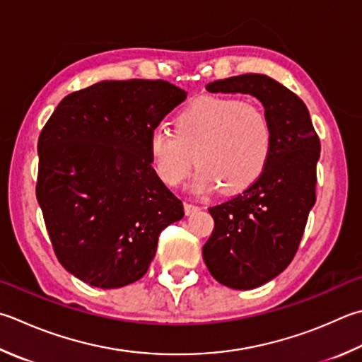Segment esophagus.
Masks as SVG:
<instances>
[{"label": "esophagus", "mask_w": 362, "mask_h": 362, "mask_svg": "<svg viewBox=\"0 0 362 362\" xmlns=\"http://www.w3.org/2000/svg\"><path fill=\"white\" fill-rule=\"evenodd\" d=\"M197 211H200V206H197V204H192V203H184V213H186V216H190L197 213Z\"/></svg>", "instance_id": "obj_1"}]
</instances>
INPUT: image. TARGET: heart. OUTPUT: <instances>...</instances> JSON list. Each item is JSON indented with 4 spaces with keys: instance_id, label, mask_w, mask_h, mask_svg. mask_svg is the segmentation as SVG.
<instances>
[{
    "instance_id": "heart-1",
    "label": "heart",
    "mask_w": 362,
    "mask_h": 362,
    "mask_svg": "<svg viewBox=\"0 0 362 362\" xmlns=\"http://www.w3.org/2000/svg\"><path fill=\"white\" fill-rule=\"evenodd\" d=\"M272 129L255 104L236 98H200L178 113L173 131L156 126L149 134V158L159 178L180 186L197 160V190L221 186L235 194L252 186L268 165Z\"/></svg>"
}]
</instances>
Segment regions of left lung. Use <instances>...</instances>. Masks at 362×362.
<instances>
[{
  "mask_svg": "<svg viewBox=\"0 0 362 362\" xmlns=\"http://www.w3.org/2000/svg\"><path fill=\"white\" fill-rule=\"evenodd\" d=\"M209 93L257 98L272 129L268 165L252 186L209 208L214 230L203 260L217 282L250 290L269 282L291 263L315 203L320 139L304 102L268 75L216 80Z\"/></svg>",
  "mask_w": 362,
  "mask_h": 362,
  "instance_id": "1",
  "label": "left lung"
}]
</instances>
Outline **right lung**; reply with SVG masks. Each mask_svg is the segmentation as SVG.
Here are the masks:
<instances>
[{"mask_svg": "<svg viewBox=\"0 0 362 362\" xmlns=\"http://www.w3.org/2000/svg\"><path fill=\"white\" fill-rule=\"evenodd\" d=\"M186 99L165 80H110L59 102L37 140L36 197L54 255L80 281H139L182 202L156 175L149 134Z\"/></svg>", "mask_w": 362, "mask_h": 362, "instance_id": "obj_1", "label": "right lung"}]
</instances>
